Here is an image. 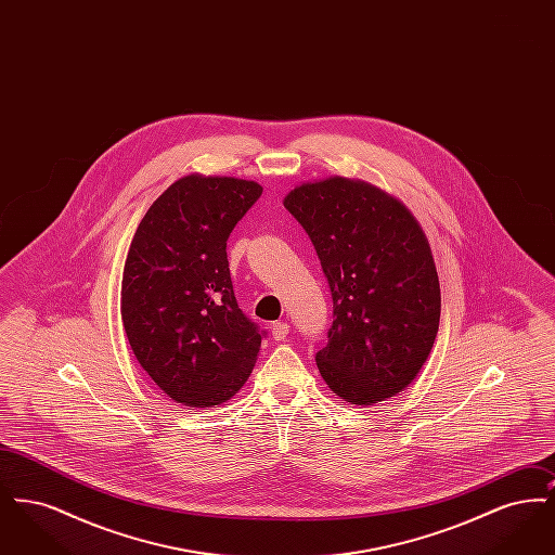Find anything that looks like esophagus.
Instances as JSON below:
<instances>
[{
  "label": "esophagus",
  "instance_id": "obj_1",
  "mask_svg": "<svg viewBox=\"0 0 555 555\" xmlns=\"http://www.w3.org/2000/svg\"><path fill=\"white\" fill-rule=\"evenodd\" d=\"M270 328H272L274 341H285L287 335H289V324L287 322H274Z\"/></svg>",
  "mask_w": 555,
  "mask_h": 555
}]
</instances>
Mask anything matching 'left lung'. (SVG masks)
I'll return each instance as SVG.
<instances>
[{
	"mask_svg": "<svg viewBox=\"0 0 555 555\" xmlns=\"http://www.w3.org/2000/svg\"><path fill=\"white\" fill-rule=\"evenodd\" d=\"M285 208L312 238L333 295L317 364L337 396L374 405L401 393L433 349L441 289L430 245L410 210L364 181L295 186Z\"/></svg>",
	"mask_w": 555,
	"mask_h": 555,
	"instance_id": "obj_1",
	"label": "left lung"
}]
</instances>
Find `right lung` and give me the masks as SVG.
<instances>
[{"label": "right lung", "mask_w": 555, "mask_h": 555, "mask_svg": "<svg viewBox=\"0 0 555 555\" xmlns=\"http://www.w3.org/2000/svg\"><path fill=\"white\" fill-rule=\"evenodd\" d=\"M262 186L186 175L139 222L122 272L120 314L137 362L189 408H211L251 374L264 331L241 312L227 238Z\"/></svg>", "instance_id": "add662e5"}]
</instances>
